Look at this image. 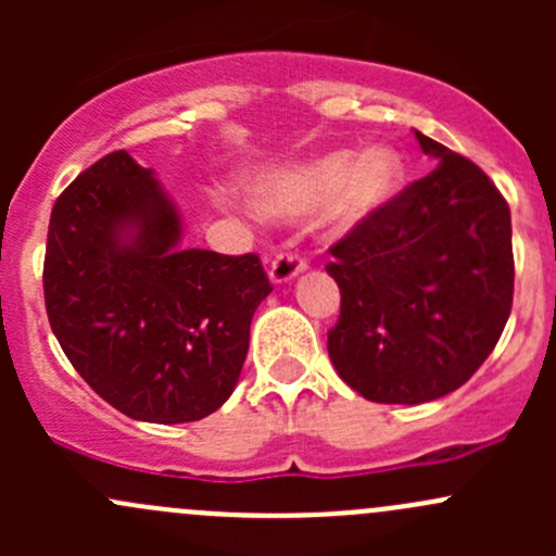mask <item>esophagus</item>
I'll use <instances>...</instances> for the list:
<instances>
[{
	"label": "esophagus",
	"instance_id": "34e87169",
	"mask_svg": "<svg viewBox=\"0 0 556 556\" xmlns=\"http://www.w3.org/2000/svg\"><path fill=\"white\" fill-rule=\"evenodd\" d=\"M306 266H309L306 257L295 255V252H279L271 261V266H268V279H271L274 285H285L290 282V279L299 277V274H304Z\"/></svg>",
	"mask_w": 556,
	"mask_h": 556
}]
</instances>
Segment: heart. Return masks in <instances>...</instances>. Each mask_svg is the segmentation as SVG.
<instances>
[{"label":"heart","mask_w":556,"mask_h":556,"mask_svg":"<svg viewBox=\"0 0 556 556\" xmlns=\"http://www.w3.org/2000/svg\"><path fill=\"white\" fill-rule=\"evenodd\" d=\"M406 182V161L392 144L352 155L333 150L306 164L261 172L250 179L252 210L271 220H301L328 212L341 231L363 226L384 210Z\"/></svg>","instance_id":"heart-1"}]
</instances>
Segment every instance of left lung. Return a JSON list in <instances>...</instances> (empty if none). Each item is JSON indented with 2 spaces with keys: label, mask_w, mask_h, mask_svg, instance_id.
Segmentation results:
<instances>
[{
  "label": "left lung",
  "mask_w": 556,
  "mask_h": 556,
  "mask_svg": "<svg viewBox=\"0 0 556 556\" xmlns=\"http://www.w3.org/2000/svg\"><path fill=\"white\" fill-rule=\"evenodd\" d=\"M417 134L439 161L330 247L339 377L374 403L450 395L490 357L514 301L511 212L473 161Z\"/></svg>",
  "instance_id": "1"
}]
</instances>
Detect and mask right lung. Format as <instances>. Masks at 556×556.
<instances>
[{
  "label": "right lung",
  "instance_id": "obj_1",
  "mask_svg": "<svg viewBox=\"0 0 556 556\" xmlns=\"http://www.w3.org/2000/svg\"><path fill=\"white\" fill-rule=\"evenodd\" d=\"M42 285L75 371L117 412L159 425L195 422L231 397L271 293L252 252L185 250L169 193L126 150L59 195Z\"/></svg>",
  "mask_w": 556,
  "mask_h": 556
}]
</instances>
